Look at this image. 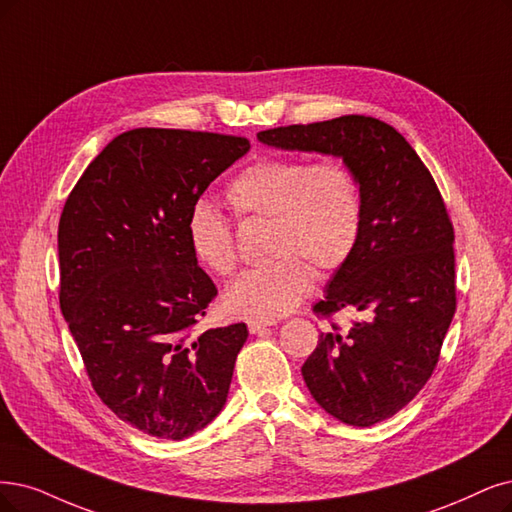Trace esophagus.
<instances>
[{
	"mask_svg": "<svg viewBox=\"0 0 512 512\" xmlns=\"http://www.w3.org/2000/svg\"><path fill=\"white\" fill-rule=\"evenodd\" d=\"M246 327H249L251 333H261L263 329L272 327V323H268V320H257V318H249L246 320Z\"/></svg>",
	"mask_w": 512,
	"mask_h": 512,
	"instance_id": "1",
	"label": "esophagus"
}]
</instances>
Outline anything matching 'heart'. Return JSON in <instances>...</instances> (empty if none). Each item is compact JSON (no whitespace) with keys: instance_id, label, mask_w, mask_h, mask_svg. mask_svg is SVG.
Returning a JSON list of instances; mask_svg holds the SVG:
<instances>
[{"instance_id":"heart-1","label":"heart","mask_w":512,"mask_h":512,"mask_svg":"<svg viewBox=\"0 0 512 512\" xmlns=\"http://www.w3.org/2000/svg\"><path fill=\"white\" fill-rule=\"evenodd\" d=\"M225 200L236 219H270L272 259L240 272L223 291L232 316L274 320L295 310L314 289V270H342L363 236V189L342 158L308 162L291 156L261 158L232 179ZM187 242L208 272L236 268L234 227L213 204L196 202L187 217Z\"/></svg>"}]
</instances>
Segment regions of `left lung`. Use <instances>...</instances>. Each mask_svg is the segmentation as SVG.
Returning <instances> with one entry per match:
<instances>
[{
  "mask_svg": "<svg viewBox=\"0 0 512 512\" xmlns=\"http://www.w3.org/2000/svg\"><path fill=\"white\" fill-rule=\"evenodd\" d=\"M257 139L333 154L356 170L363 236L312 310L363 318L346 333L335 323L320 333L301 375L339 422L365 428L392 418L428 382L456 314L453 225L439 187L401 132L369 116L278 126Z\"/></svg>",
  "mask_w": 512,
  "mask_h": 512,
  "instance_id": "8db88e82",
  "label": "left lung"
}]
</instances>
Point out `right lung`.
I'll use <instances>...</instances> for the list:
<instances>
[{
	"label": "right lung",
	"instance_id": "obj_1",
	"mask_svg": "<svg viewBox=\"0 0 512 512\" xmlns=\"http://www.w3.org/2000/svg\"><path fill=\"white\" fill-rule=\"evenodd\" d=\"M249 147L219 132L128 130L63 206V316L99 399L151 437L179 441L215 420L249 337L244 323L194 331L217 287L187 242L192 206Z\"/></svg>",
	"mask_w": 512,
	"mask_h": 512
}]
</instances>
